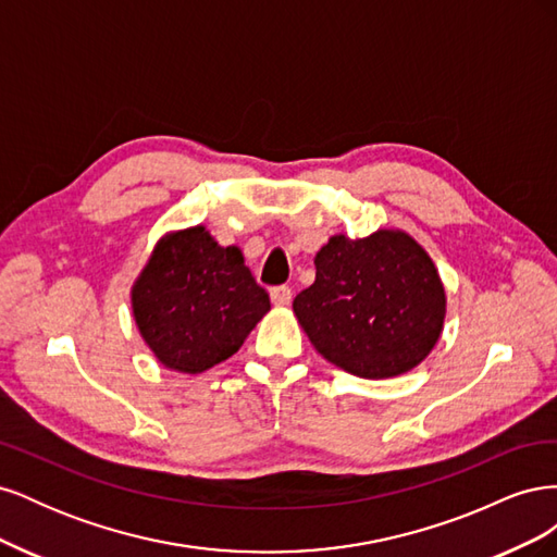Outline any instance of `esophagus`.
<instances>
[{"mask_svg": "<svg viewBox=\"0 0 557 557\" xmlns=\"http://www.w3.org/2000/svg\"><path fill=\"white\" fill-rule=\"evenodd\" d=\"M272 305L274 307H288L293 301V290L288 288V285H278V288H272Z\"/></svg>", "mask_w": 557, "mask_h": 557, "instance_id": "esophagus-1", "label": "esophagus"}]
</instances>
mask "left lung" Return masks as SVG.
Wrapping results in <instances>:
<instances>
[{"label": "left lung", "mask_w": 557, "mask_h": 557, "mask_svg": "<svg viewBox=\"0 0 557 557\" xmlns=\"http://www.w3.org/2000/svg\"><path fill=\"white\" fill-rule=\"evenodd\" d=\"M313 262L315 281L293 311L327 362L360 379H393L430 356L444 330L446 290L407 232L334 234Z\"/></svg>", "instance_id": "1"}]
</instances>
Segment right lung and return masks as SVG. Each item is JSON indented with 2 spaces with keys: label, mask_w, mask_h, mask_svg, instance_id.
<instances>
[{
  "label": "right lung",
  "mask_w": 557,
  "mask_h": 557,
  "mask_svg": "<svg viewBox=\"0 0 557 557\" xmlns=\"http://www.w3.org/2000/svg\"><path fill=\"white\" fill-rule=\"evenodd\" d=\"M269 311L237 246L223 248L205 225L170 232L132 285V313L153 356L181 374L232 358Z\"/></svg>",
  "instance_id": "1"
}]
</instances>
